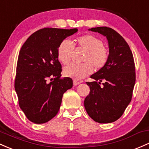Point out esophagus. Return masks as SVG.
I'll return each instance as SVG.
<instances>
[{"mask_svg": "<svg viewBox=\"0 0 149 149\" xmlns=\"http://www.w3.org/2000/svg\"><path fill=\"white\" fill-rule=\"evenodd\" d=\"M80 84V82H78V81H73V86H78V85H79Z\"/></svg>", "mask_w": 149, "mask_h": 149, "instance_id": "1", "label": "esophagus"}]
</instances>
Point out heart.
I'll use <instances>...</instances> for the list:
<instances>
[{
	"label": "heart",
	"instance_id": "b5f03b06",
	"mask_svg": "<svg viewBox=\"0 0 149 149\" xmlns=\"http://www.w3.org/2000/svg\"><path fill=\"white\" fill-rule=\"evenodd\" d=\"M74 46L86 51L81 64L71 63L63 69V74L66 77L74 80H81L91 74L93 66L95 70L102 68L107 63L109 52L103 46L102 40L91 35L80 36L74 40L73 44L70 40H64L60 43L57 51L58 58L63 64L71 61Z\"/></svg>",
	"mask_w": 149,
	"mask_h": 149
}]
</instances>
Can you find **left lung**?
I'll use <instances>...</instances> for the list:
<instances>
[{
    "instance_id": "obj_1",
    "label": "left lung",
    "mask_w": 149,
    "mask_h": 149,
    "mask_svg": "<svg viewBox=\"0 0 149 149\" xmlns=\"http://www.w3.org/2000/svg\"><path fill=\"white\" fill-rule=\"evenodd\" d=\"M89 30L106 37L109 58L105 66L91 76L95 81L86 82L90 93L84 106L94 121L111 123L121 117L132 100L136 81L133 54L125 39L113 29L98 27Z\"/></svg>"
}]
</instances>
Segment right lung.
Returning <instances> with one entry per match:
<instances>
[{
  "label": "right lung",
  "instance_id": "right-lung-1",
  "mask_svg": "<svg viewBox=\"0 0 149 149\" xmlns=\"http://www.w3.org/2000/svg\"><path fill=\"white\" fill-rule=\"evenodd\" d=\"M77 31L41 29L29 36L19 51L15 89L19 107L33 123H46L54 117L63 93L73 86L71 78H61L57 51L62 41Z\"/></svg>",
  "mask_w": 149,
  "mask_h": 149
}]
</instances>
